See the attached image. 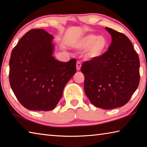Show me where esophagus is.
<instances>
[{"label":"esophagus","mask_w":147,"mask_h":147,"mask_svg":"<svg viewBox=\"0 0 147 147\" xmlns=\"http://www.w3.org/2000/svg\"><path fill=\"white\" fill-rule=\"evenodd\" d=\"M81 67H82L81 62H80V61H78V62H76V69H77V71L80 70Z\"/></svg>","instance_id":"1"}]
</instances>
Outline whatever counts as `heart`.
<instances>
[{
  "instance_id": "heart-1",
  "label": "heart",
  "mask_w": 147,
  "mask_h": 147,
  "mask_svg": "<svg viewBox=\"0 0 147 147\" xmlns=\"http://www.w3.org/2000/svg\"><path fill=\"white\" fill-rule=\"evenodd\" d=\"M109 40L105 36L89 34L80 40L77 48L85 50L86 57L90 60H97L105 54L109 47Z\"/></svg>"
}]
</instances>
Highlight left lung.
<instances>
[{
    "label": "left lung",
    "mask_w": 147,
    "mask_h": 147,
    "mask_svg": "<svg viewBox=\"0 0 147 147\" xmlns=\"http://www.w3.org/2000/svg\"><path fill=\"white\" fill-rule=\"evenodd\" d=\"M112 37L108 51L97 60L85 62L81 71L84 90L96 107L112 109L125 105L140 83V59L124 34L105 28Z\"/></svg>",
    "instance_id": "8db88e82"
}]
</instances>
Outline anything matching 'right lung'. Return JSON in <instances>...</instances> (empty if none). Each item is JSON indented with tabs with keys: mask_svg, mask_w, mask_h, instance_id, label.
<instances>
[{
	"mask_svg": "<svg viewBox=\"0 0 147 147\" xmlns=\"http://www.w3.org/2000/svg\"><path fill=\"white\" fill-rule=\"evenodd\" d=\"M53 38L44 29H31L11 54V87L19 102L29 110L54 109L67 83L76 73V59L63 62L53 57Z\"/></svg>",
	"mask_w": 147,
	"mask_h": 147,
	"instance_id": "right-lung-1",
	"label": "right lung"
}]
</instances>
